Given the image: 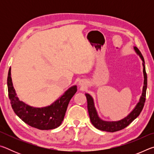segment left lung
I'll return each instance as SVG.
<instances>
[{
	"instance_id": "8db88e82",
	"label": "left lung",
	"mask_w": 154,
	"mask_h": 154,
	"mask_svg": "<svg viewBox=\"0 0 154 154\" xmlns=\"http://www.w3.org/2000/svg\"><path fill=\"white\" fill-rule=\"evenodd\" d=\"M134 48L143 62V74H144V86H143L141 97H140L139 102L138 103L136 107H135L134 110L132 111L128 116L126 117V118L122 119V120H119L118 122H106L102 120V119H100L98 118V114L96 113V109L94 107V101L92 96L90 94H85V96H86L88 101V113H89L90 121L92 122L93 126L98 130L110 132H114L119 131V130H121L127 127L130 124H131L132 121L134 120V119L139 116L140 112L143 110L145 102L146 90H147V73H146L145 71V61L144 58H143V56H142V54L140 53L139 49L136 48V47H134Z\"/></svg>"
}]
</instances>
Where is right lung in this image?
I'll list each match as a JSON object with an SVG mask.
<instances>
[{
	"mask_svg": "<svg viewBox=\"0 0 154 154\" xmlns=\"http://www.w3.org/2000/svg\"><path fill=\"white\" fill-rule=\"evenodd\" d=\"M8 94L14 111L19 118L29 126L39 130H51L60 126L63 121L68 105L77 92L74 85L65 92L56 102L48 106L35 108L20 101L13 86L11 68L7 77Z\"/></svg>",
	"mask_w": 154,
	"mask_h": 154,
	"instance_id": "right-lung-1",
	"label": "right lung"
}]
</instances>
